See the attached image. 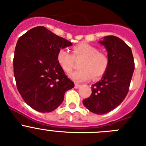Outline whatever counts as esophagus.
Instances as JSON below:
<instances>
[{"label":"esophagus","mask_w":146,"mask_h":146,"mask_svg":"<svg viewBox=\"0 0 146 146\" xmlns=\"http://www.w3.org/2000/svg\"><path fill=\"white\" fill-rule=\"evenodd\" d=\"M80 87V85H79V84H75L74 85V88H79Z\"/></svg>","instance_id":"obj_1"}]
</instances>
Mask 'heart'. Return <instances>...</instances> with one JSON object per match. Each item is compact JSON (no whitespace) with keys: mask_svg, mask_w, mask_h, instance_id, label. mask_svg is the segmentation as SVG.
<instances>
[{"mask_svg":"<svg viewBox=\"0 0 146 146\" xmlns=\"http://www.w3.org/2000/svg\"><path fill=\"white\" fill-rule=\"evenodd\" d=\"M72 55L66 50L61 48L57 54V60L61 69L66 73L72 70L74 59L83 58L80 64V70L69 74L71 79L77 82H86L97 79L104 75L109 65V59L103 52H99L96 47L86 43L75 45L72 49Z\"/></svg>","mask_w":146,"mask_h":146,"instance_id":"obj_1","label":"heart"}]
</instances>
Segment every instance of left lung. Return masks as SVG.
I'll list each match as a JSON object with an SVG mask.
<instances>
[{
	"label": "left lung",
	"mask_w": 146,
	"mask_h": 146,
	"mask_svg": "<svg viewBox=\"0 0 146 146\" xmlns=\"http://www.w3.org/2000/svg\"><path fill=\"white\" fill-rule=\"evenodd\" d=\"M99 43L108 51L109 65L102 79L91 86V96L82 103L91 112L102 115L114 110L123 101L128 94L135 64L131 48L118 37L107 36Z\"/></svg>",
	"instance_id": "1"
}]
</instances>
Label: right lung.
I'll list each match as a JSON object with an SVG mask.
<instances>
[{"label":"right lung","instance_id":"1","mask_svg":"<svg viewBox=\"0 0 146 146\" xmlns=\"http://www.w3.org/2000/svg\"><path fill=\"white\" fill-rule=\"evenodd\" d=\"M72 45L44 26L29 30L18 39L13 61L17 88L35 110L53 111L66 91L74 87L57 60L58 50Z\"/></svg>","mask_w":146,"mask_h":146}]
</instances>
